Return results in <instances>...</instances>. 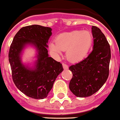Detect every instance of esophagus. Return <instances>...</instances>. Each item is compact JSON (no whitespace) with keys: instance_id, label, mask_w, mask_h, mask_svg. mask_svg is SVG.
Here are the masks:
<instances>
[{"instance_id":"1","label":"esophagus","mask_w":120,"mask_h":120,"mask_svg":"<svg viewBox=\"0 0 120 120\" xmlns=\"http://www.w3.org/2000/svg\"><path fill=\"white\" fill-rule=\"evenodd\" d=\"M63 69H64V70L68 69V68H69V66H68L66 64H65V63H63Z\"/></svg>"}]
</instances>
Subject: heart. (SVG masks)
Masks as SVG:
<instances>
[{"instance_id": "1", "label": "heart", "mask_w": 120, "mask_h": 120, "mask_svg": "<svg viewBox=\"0 0 120 120\" xmlns=\"http://www.w3.org/2000/svg\"><path fill=\"white\" fill-rule=\"evenodd\" d=\"M56 42H50L49 49L59 56L66 50L67 59L72 62L82 60L86 56L92 43V36L88 31L74 30L58 35Z\"/></svg>"}]
</instances>
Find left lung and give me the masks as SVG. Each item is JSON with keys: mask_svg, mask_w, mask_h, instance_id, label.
Segmentation results:
<instances>
[{"mask_svg": "<svg viewBox=\"0 0 120 120\" xmlns=\"http://www.w3.org/2000/svg\"><path fill=\"white\" fill-rule=\"evenodd\" d=\"M93 50L86 59L69 67L73 78L69 89L75 96L88 97L97 92L106 82L109 75L111 49L100 29L92 26Z\"/></svg>", "mask_w": 120, "mask_h": 120, "instance_id": "obj_1", "label": "left lung"}]
</instances>
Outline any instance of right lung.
Segmentation results:
<instances>
[{
    "label": "right lung",
    "instance_id": "right-lung-1",
    "mask_svg": "<svg viewBox=\"0 0 120 120\" xmlns=\"http://www.w3.org/2000/svg\"><path fill=\"white\" fill-rule=\"evenodd\" d=\"M52 29L38 25L22 27L15 35L9 51L13 81L18 89L30 98L47 97L55 80L63 70L62 64L49 56L47 43ZM30 45L36 50L33 66L23 64V50Z\"/></svg>",
    "mask_w": 120,
    "mask_h": 120
}]
</instances>
